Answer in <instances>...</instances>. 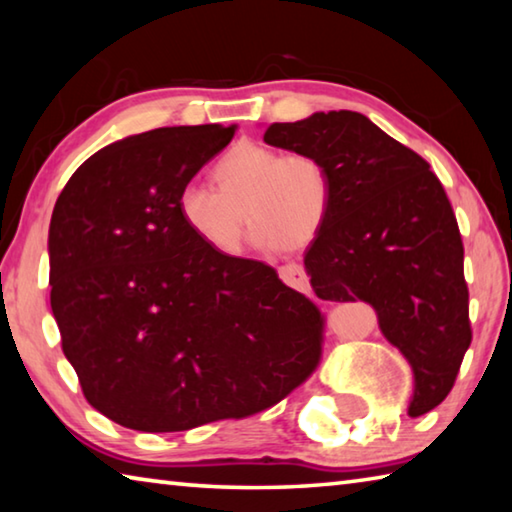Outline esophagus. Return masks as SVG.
Listing matches in <instances>:
<instances>
[{
	"label": "esophagus",
	"instance_id": "obj_1",
	"mask_svg": "<svg viewBox=\"0 0 512 512\" xmlns=\"http://www.w3.org/2000/svg\"><path fill=\"white\" fill-rule=\"evenodd\" d=\"M280 277L284 284H289V287L298 289V291H311V284H309V275L305 268L300 264H287L280 268Z\"/></svg>",
	"mask_w": 512,
	"mask_h": 512
}]
</instances>
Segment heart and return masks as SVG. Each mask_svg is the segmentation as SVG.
I'll list each match as a JSON object with an SVG mask.
<instances>
[{"mask_svg": "<svg viewBox=\"0 0 512 512\" xmlns=\"http://www.w3.org/2000/svg\"><path fill=\"white\" fill-rule=\"evenodd\" d=\"M216 189L187 183L178 192L185 228L216 255L244 244L243 212L259 248L300 250L314 244L332 216L334 173L318 153H282L259 142H237L212 167Z\"/></svg>", "mask_w": 512, "mask_h": 512, "instance_id": "heart-1", "label": "heart"}]
</instances>
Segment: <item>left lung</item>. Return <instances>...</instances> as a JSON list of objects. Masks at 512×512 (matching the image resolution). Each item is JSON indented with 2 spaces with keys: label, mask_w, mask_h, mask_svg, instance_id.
Listing matches in <instances>:
<instances>
[{
  "label": "left lung",
  "mask_w": 512,
  "mask_h": 512,
  "mask_svg": "<svg viewBox=\"0 0 512 512\" xmlns=\"http://www.w3.org/2000/svg\"><path fill=\"white\" fill-rule=\"evenodd\" d=\"M264 142L318 153L334 173L336 201L305 253L320 300L375 307L388 341L411 363V418L452 391L472 343L463 239L429 162L352 110L271 124Z\"/></svg>",
  "instance_id": "obj_1"
}]
</instances>
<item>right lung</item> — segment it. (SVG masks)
<instances>
[{"instance_id":"obj_1","label":"right lung","mask_w":512,"mask_h":512,"mask_svg":"<svg viewBox=\"0 0 512 512\" xmlns=\"http://www.w3.org/2000/svg\"><path fill=\"white\" fill-rule=\"evenodd\" d=\"M237 126H171L85 160L49 225L51 311L85 400L121 427L187 431L282 402L323 357V314L273 266L205 248L178 192Z\"/></svg>"}]
</instances>
